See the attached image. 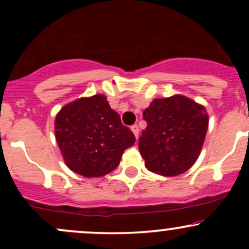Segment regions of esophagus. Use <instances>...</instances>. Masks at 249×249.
Returning a JSON list of instances; mask_svg holds the SVG:
<instances>
[{
  "mask_svg": "<svg viewBox=\"0 0 249 249\" xmlns=\"http://www.w3.org/2000/svg\"><path fill=\"white\" fill-rule=\"evenodd\" d=\"M131 130H132V132H133V134L134 136H136V138L138 139V136H139V127H138V125H132V126H131Z\"/></svg>",
  "mask_w": 249,
  "mask_h": 249,
  "instance_id": "1",
  "label": "esophagus"
}]
</instances>
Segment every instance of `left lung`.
Returning a JSON list of instances; mask_svg holds the SVG:
<instances>
[{"instance_id": "left-lung-1", "label": "left lung", "mask_w": 249, "mask_h": 249, "mask_svg": "<svg viewBox=\"0 0 249 249\" xmlns=\"http://www.w3.org/2000/svg\"><path fill=\"white\" fill-rule=\"evenodd\" d=\"M147 126L138 147L145 167L165 177L181 174L198 159L208 127L205 107L181 95L157 98L145 108Z\"/></svg>"}]
</instances>
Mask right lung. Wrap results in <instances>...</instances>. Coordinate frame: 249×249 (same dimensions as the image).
I'll return each instance as SVG.
<instances>
[{
	"label": "right lung",
	"mask_w": 249,
	"mask_h": 249,
	"mask_svg": "<svg viewBox=\"0 0 249 249\" xmlns=\"http://www.w3.org/2000/svg\"><path fill=\"white\" fill-rule=\"evenodd\" d=\"M55 134L67 166L87 178L115 170L136 142L104 95L83 97L63 107L55 119Z\"/></svg>",
	"instance_id": "right-lung-1"
}]
</instances>
